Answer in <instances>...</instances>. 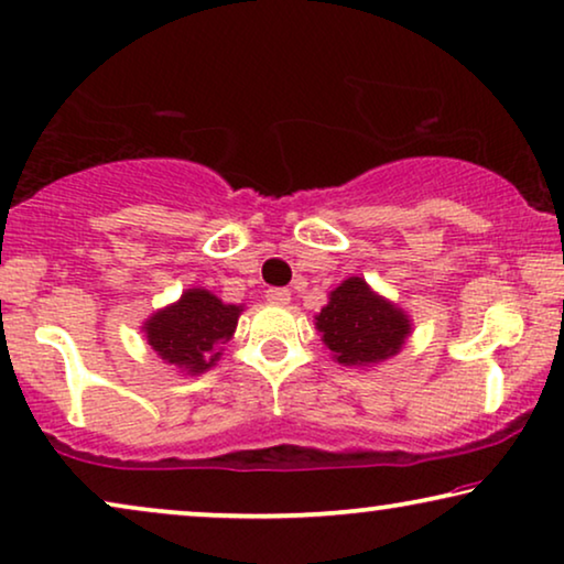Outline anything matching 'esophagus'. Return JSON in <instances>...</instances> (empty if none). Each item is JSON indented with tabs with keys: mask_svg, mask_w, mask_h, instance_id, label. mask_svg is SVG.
Returning a JSON list of instances; mask_svg holds the SVG:
<instances>
[{
	"mask_svg": "<svg viewBox=\"0 0 564 564\" xmlns=\"http://www.w3.org/2000/svg\"><path fill=\"white\" fill-rule=\"evenodd\" d=\"M267 300L272 305H288L290 303V292L282 290V288H274V290H267Z\"/></svg>",
	"mask_w": 564,
	"mask_h": 564,
	"instance_id": "1",
	"label": "esophagus"
}]
</instances>
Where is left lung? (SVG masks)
<instances>
[{
	"label": "left lung",
	"mask_w": 564,
	"mask_h": 564,
	"mask_svg": "<svg viewBox=\"0 0 564 564\" xmlns=\"http://www.w3.org/2000/svg\"><path fill=\"white\" fill-rule=\"evenodd\" d=\"M315 328L338 365L372 367L403 349L411 336V318L395 303L377 295L361 276H349L315 315Z\"/></svg>",
	"instance_id": "1"
}]
</instances>
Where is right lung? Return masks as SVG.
Masks as SVG:
<instances>
[{
    "instance_id": "right-lung-1",
    "label": "right lung",
    "mask_w": 564,
    "mask_h": 564,
    "mask_svg": "<svg viewBox=\"0 0 564 564\" xmlns=\"http://www.w3.org/2000/svg\"><path fill=\"white\" fill-rule=\"evenodd\" d=\"M243 305H226L203 288H192L143 323L149 346L184 375H203L234 338Z\"/></svg>"
}]
</instances>
